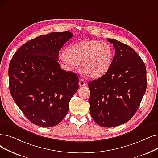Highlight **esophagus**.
<instances>
[{
    "instance_id": "esophagus-1",
    "label": "esophagus",
    "mask_w": 158,
    "mask_h": 158,
    "mask_svg": "<svg viewBox=\"0 0 158 158\" xmlns=\"http://www.w3.org/2000/svg\"><path fill=\"white\" fill-rule=\"evenodd\" d=\"M79 86H86V83L84 79H81L79 81Z\"/></svg>"
}]
</instances>
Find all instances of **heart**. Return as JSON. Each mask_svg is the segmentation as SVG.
<instances>
[{
    "instance_id": "obj_1",
    "label": "heart",
    "mask_w": 158,
    "mask_h": 158,
    "mask_svg": "<svg viewBox=\"0 0 158 158\" xmlns=\"http://www.w3.org/2000/svg\"><path fill=\"white\" fill-rule=\"evenodd\" d=\"M66 53L60 54V59L66 68L73 69L78 63H81L82 70L92 78L105 74L112 60L110 46L102 41H81L68 47Z\"/></svg>"
}]
</instances>
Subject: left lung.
I'll return each instance as SVG.
<instances>
[{
  "label": "left lung",
  "mask_w": 158,
  "mask_h": 158,
  "mask_svg": "<svg viewBox=\"0 0 158 158\" xmlns=\"http://www.w3.org/2000/svg\"><path fill=\"white\" fill-rule=\"evenodd\" d=\"M115 56L107 72L88 84L92 119L103 127H114L131 119L140 105L147 88L145 63L131 47L107 39Z\"/></svg>",
  "instance_id": "obj_1"
}]
</instances>
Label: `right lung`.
<instances>
[{
	"label": "right lung",
	"mask_w": 158,
	"mask_h": 158,
	"mask_svg": "<svg viewBox=\"0 0 158 158\" xmlns=\"http://www.w3.org/2000/svg\"><path fill=\"white\" fill-rule=\"evenodd\" d=\"M73 36L70 31L40 35L19 48L10 61L11 95L27 119L37 126L60 123L79 88L77 75L64 71L58 63L59 52Z\"/></svg>",
	"instance_id": "add662e5"
}]
</instances>
